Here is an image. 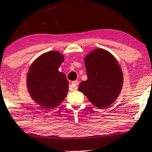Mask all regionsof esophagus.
<instances>
[{
	"mask_svg": "<svg viewBox=\"0 0 152 152\" xmlns=\"http://www.w3.org/2000/svg\"><path fill=\"white\" fill-rule=\"evenodd\" d=\"M71 83H72L73 86H74V90H76L77 89V86L78 85V81H72L71 82Z\"/></svg>",
	"mask_w": 152,
	"mask_h": 152,
	"instance_id": "obj_1",
	"label": "esophagus"
}]
</instances>
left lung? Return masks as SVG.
I'll list each match as a JSON object with an SVG mask.
<instances>
[{
	"label": "left lung",
	"instance_id": "obj_1",
	"mask_svg": "<svg viewBox=\"0 0 152 152\" xmlns=\"http://www.w3.org/2000/svg\"><path fill=\"white\" fill-rule=\"evenodd\" d=\"M88 79L80 83L78 90L99 109L114 103L121 91L123 74L115 58L107 50L95 49L85 58Z\"/></svg>",
	"mask_w": 152,
	"mask_h": 152
}]
</instances>
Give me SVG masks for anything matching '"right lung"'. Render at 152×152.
<instances>
[{
  "label": "right lung",
  "mask_w": 152,
  "mask_h": 152,
  "mask_svg": "<svg viewBox=\"0 0 152 152\" xmlns=\"http://www.w3.org/2000/svg\"><path fill=\"white\" fill-rule=\"evenodd\" d=\"M64 56L58 51L43 53L33 63L27 76V86L34 100L45 109L58 106L69 90L66 75L58 71Z\"/></svg>",
  "instance_id": "right-lung-1"
}]
</instances>
